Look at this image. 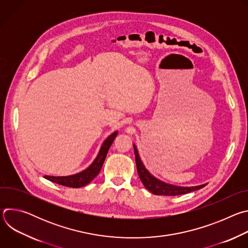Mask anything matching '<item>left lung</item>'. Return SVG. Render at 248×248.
Instances as JSON below:
<instances>
[{
  "label": "left lung",
  "instance_id": "1",
  "mask_svg": "<svg viewBox=\"0 0 248 248\" xmlns=\"http://www.w3.org/2000/svg\"><path fill=\"white\" fill-rule=\"evenodd\" d=\"M134 148V155H135V163H136V168H137V172L139 175V179L141 183L143 184V186L153 194L156 195H166V196H174V195H181V194H186L189 193L191 191L198 190L202 187H204L206 185H201L197 186H173V185H169L166 184L157 178H155L154 175H152L148 170L145 168L143 165L142 161H141L137 148L133 144Z\"/></svg>",
  "mask_w": 248,
  "mask_h": 248
}]
</instances>
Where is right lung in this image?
I'll use <instances>...</instances> for the list:
<instances>
[{
	"instance_id": "1",
	"label": "right lung",
	"mask_w": 248,
	"mask_h": 248,
	"mask_svg": "<svg viewBox=\"0 0 248 248\" xmlns=\"http://www.w3.org/2000/svg\"><path fill=\"white\" fill-rule=\"evenodd\" d=\"M117 134H118V131H115L105 139L95 160L92 162V164L88 168H86L82 171H79V172L72 174V175H65V176L44 175V178L53 183H56L58 185L67 186V187L78 188V187H82V186L88 185L101 170V168L104 164L106 156H107V153H108L112 143L114 142Z\"/></svg>"
}]
</instances>
